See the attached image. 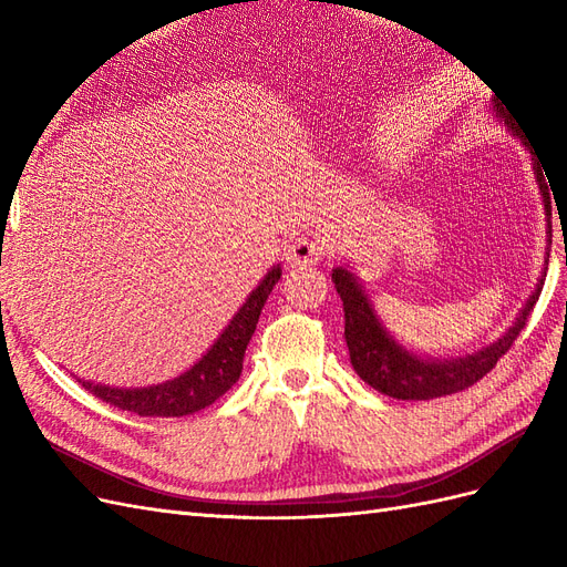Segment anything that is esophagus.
Masks as SVG:
<instances>
[{"mask_svg":"<svg viewBox=\"0 0 567 567\" xmlns=\"http://www.w3.org/2000/svg\"><path fill=\"white\" fill-rule=\"evenodd\" d=\"M323 255V246L321 241L312 236H300L296 238L293 244L288 246V265L290 267H307V265H317Z\"/></svg>","mask_w":567,"mask_h":567,"instance_id":"1","label":"esophagus"}]
</instances>
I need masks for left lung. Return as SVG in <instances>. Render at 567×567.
<instances>
[{
  "instance_id": "8db88e82",
  "label": "left lung",
  "mask_w": 567,
  "mask_h": 567,
  "mask_svg": "<svg viewBox=\"0 0 567 567\" xmlns=\"http://www.w3.org/2000/svg\"><path fill=\"white\" fill-rule=\"evenodd\" d=\"M496 96V94H494ZM492 113L499 123L508 127V132L520 140V144L529 151L532 156V169H535V182L539 186V196L546 215V257H544V271L532 290V296L523 305L516 321H513L504 336L496 338L489 346L480 348L477 352H471L466 357H425L411 352L404 348L400 340L385 329L383 321L375 315L373 305L367 296L362 281L357 279V274L350 269V265L333 267L331 281L336 284L338 296L342 300V312H346V342L350 350V362L357 371L359 379L369 383L373 390H379L388 398L394 400H433L444 398V394L461 392L477 383L483 375H487L494 364L499 362V357L508 352L513 340L518 338L523 326L532 312V307L537 305L546 267H548V250H551V196H548V184L544 179V169L539 165L537 151L532 148L525 132L513 123V117L499 99H492Z\"/></svg>"
}]
</instances>
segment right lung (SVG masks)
<instances>
[{"mask_svg":"<svg viewBox=\"0 0 567 567\" xmlns=\"http://www.w3.org/2000/svg\"><path fill=\"white\" fill-rule=\"evenodd\" d=\"M279 279L281 265H274L265 274V279L252 288V293L246 298V302L238 307V312L225 326V331L217 336L210 350L205 352L194 367H188L184 373L175 375V379L144 388H115L84 381L75 375L78 383L104 402H111L113 406L132 411V414L140 416L179 419L210 406L238 381V375H241L244 354L255 333L257 319H260V312L271 293V288L279 284Z\"/></svg>","mask_w":567,"mask_h":567,"instance_id":"obj_1","label":"right lung"}]
</instances>
